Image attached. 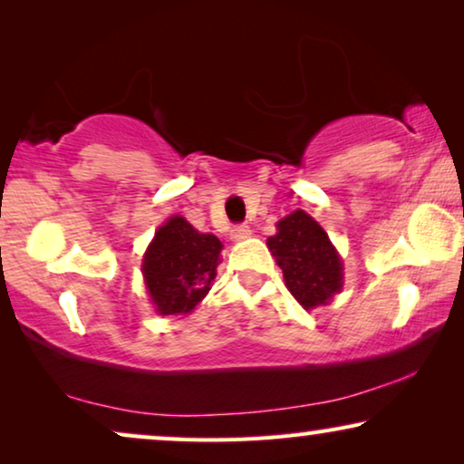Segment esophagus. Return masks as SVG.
<instances>
[{"instance_id": "34e87169", "label": "esophagus", "mask_w": 464, "mask_h": 464, "mask_svg": "<svg viewBox=\"0 0 464 464\" xmlns=\"http://www.w3.org/2000/svg\"><path fill=\"white\" fill-rule=\"evenodd\" d=\"M230 237H232V240H245V238H249V237H251V227L246 226V224L234 226L232 230H230Z\"/></svg>"}]
</instances>
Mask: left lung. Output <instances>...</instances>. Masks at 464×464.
I'll list each match as a JSON object with an SVG mask.
<instances>
[{"label": "left lung", "instance_id": "8db88e82", "mask_svg": "<svg viewBox=\"0 0 464 464\" xmlns=\"http://www.w3.org/2000/svg\"><path fill=\"white\" fill-rule=\"evenodd\" d=\"M276 227L268 249L291 295L306 310L327 304L342 289V259L325 230L304 211L287 215Z\"/></svg>", "mask_w": 464, "mask_h": 464}]
</instances>
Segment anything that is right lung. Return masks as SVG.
Masks as SVG:
<instances>
[{
    "label": "right lung",
    "mask_w": 464,
    "mask_h": 464,
    "mask_svg": "<svg viewBox=\"0 0 464 464\" xmlns=\"http://www.w3.org/2000/svg\"><path fill=\"white\" fill-rule=\"evenodd\" d=\"M221 243L200 234L175 215L156 232L143 257V276L151 302L160 314L192 313L211 289L218 275Z\"/></svg>",
    "instance_id": "right-lung-1"
}]
</instances>
